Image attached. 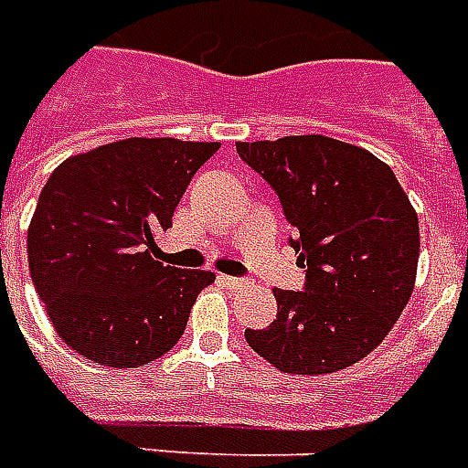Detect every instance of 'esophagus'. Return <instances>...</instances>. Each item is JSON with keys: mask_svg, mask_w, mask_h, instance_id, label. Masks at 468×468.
<instances>
[{"mask_svg": "<svg viewBox=\"0 0 468 468\" xmlns=\"http://www.w3.org/2000/svg\"><path fill=\"white\" fill-rule=\"evenodd\" d=\"M218 281H220L225 288H233V291H238V288H243L245 285V281H240V278H233V275H220Z\"/></svg>", "mask_w": 468, "mask_h": 468, "instance_id": "esophagus-1", "label": "esophagus"}]
</instances>
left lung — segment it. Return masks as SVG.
Listing matches in <instances>:
<instances>
[{"label":"left lung","instance_id":"8db88e82","mask_svg":"<svg viewBox=\"0 0 468 468\" xmlns=\"http://www.w3.org/2000/svg\"><path fill=\"white\" fill-rule=\"evenodd\" d=\"M238 154L283 205L303 291L275 288L278 315L245 341L278 371L334 373L361 361L409 303L419 218L386 163L325 134L238 143Z\"/></svg>","mask_w":468,"mask_h":468}]
</instances>
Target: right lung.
I'll list each match as a JSON object with an SVG mask.
<instances>
[{
  "instance_id": "add662e5",
  "label": "right lung",
  "mask_w": 468,
  "mask_h": 468,
  "mask_svg": "<svg viewBox=\"0 0 468 468\" xmlns=\"http://www.w3.org/2000/svg\"><path fill=\"white\" fill-rule=\"evenodd\" d=\"M218 147L127 137L49 175L27 230L29 273L55 331L82 358L137 368L183 335L215 273L154 261L157 235Z\"/></svg>"
}]
</instances>
